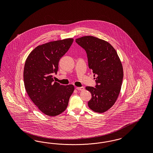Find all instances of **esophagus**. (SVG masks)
I'll list each match as a JSON object with an SVG mask.
<instances>
[{"label": "esophagus", "instance_id": "esophagus-1", "mask_svg": "<svg viewBox=\"0 0 153 153\" xmlns=\"http://www.w3.org/2000/svg\"><path fill=\"white\" fill-rule=\"evenodd\" d=\"M76 88L77 90H81V91L84 90V88H83V87H76Z\"/></svg>", "mask_w": 153, "mask_h": 153}]
</instances>
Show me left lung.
<instances>
[{
  "label": "left lung",
  "mask_w": 153,
  "mask_h": 153,
  "mask_svg": "<svg viewBox=\"0 0 153 153\" xmlns=\"http://www.w3.org/2000/svg\"><path fill=\"white\" fill-rule=\"evenodd\" d=\"M86 52L88 67L93 70L95 88L87 86L91 94L88 107L97 113H103L115 103L120 93L123 77V67L114 48L108 42L92 36L76 39Z\"/></svg>",
  "instance_id": "left-lung-1"
}]
</instances>
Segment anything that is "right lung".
Returning <instances> with one entry per match:
<instances>
[{"instance_id": "add662e5", "label": "right lung", "mask_w": 153, "mask_h": 153, "mask_svg": "<svg viewBox=\"0 0 153 153\" xmlns=\"http://www.w3.org/2000/svg\"><path fill=\"white\" fill-rule=\"evenodd\" d=\"M74 39L47 42L35 48L28 56L23 80L28 95L40 111L48 116L65 111L74 91L73 85L64 86L54 82L60 58L68 51Z\"/></svg>"}]
</instances>
